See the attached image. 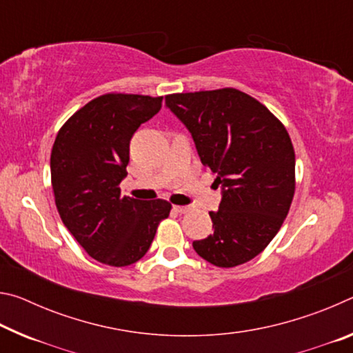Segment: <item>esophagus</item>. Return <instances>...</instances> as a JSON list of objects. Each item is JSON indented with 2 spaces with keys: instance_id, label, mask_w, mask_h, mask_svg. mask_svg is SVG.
Wrapping results in <instances>:
<instances>
[{
  "instance_id": "esophagus-1",
  "label": "esophagus",
  "mask_w": 353,
  "mask_h": 353,
  "mask_svg": "<svg viewBox=\"0 0 353 353\" xmlns=\"http://www.w3.org/2000/svg\"><path fill=\"white\" fill-rule=\"evenodd\" d=\"M174 210L177 213H187L190 212V207H181V205H174Z\"/></svg>"
}]
</instances>
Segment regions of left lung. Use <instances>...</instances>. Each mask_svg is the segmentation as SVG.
<instances>
[{
  "label": "left lung",
  "mask_w": 353,
  "mask_h": 353,
  "mask_svg": "<svg viewBox=\"0 0 353 353\" xmlns=\"http://www.w3.org/2000/svg\"><path fill=\"white\" fill-rule=\"evenodd\" d=\"M165 103L223 188L219 210L210 212L213 234L193 241L194 250L218 268L252 260L277 235L294 196L296 155L288 130L236 88L174 93Z\"/></svg>",
  "instance_id": "1"
}]
</instances>
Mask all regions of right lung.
<instances>
[{
	"mask_svg": "<svg viewBox=\"0 0 353 353\" xmlns=\"http://www.w3.org/2000/svg\"><path fill=\"white\" fill-rule=\"evenodd\" d=\"M163 97L105 93L73 113L51 151V183L62 223L83 250L104 265L121 268L148 252L165 199L121 196L129 143L137 129L162 109Z\"/></svg>",
	"mask_w": 353,
	"mask_h": 353,
	"instance_id": "right-lung-1",
	"label": "right lung"
}]
</instances>
